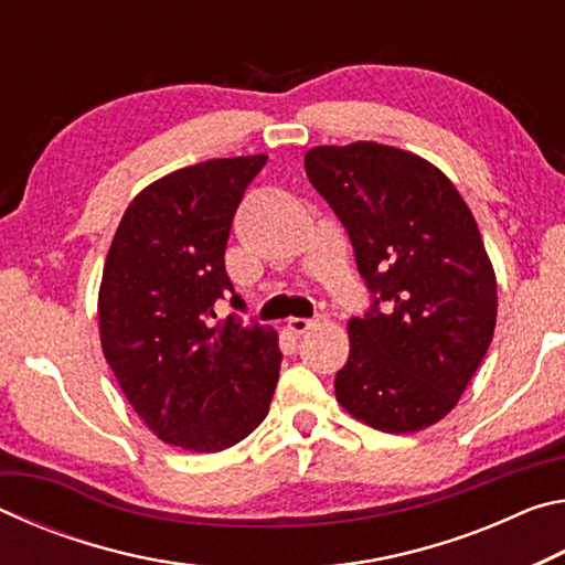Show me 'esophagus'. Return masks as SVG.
<instances>
[{
	"instance_id": "34e87169",
	"label": "esophagus",
	"mask_w": 565,
	"mask_h": 565,
	"mask_svg": "<svg viewBox=\"0 0 565 565\" xmlns=\"http://www.w3.org/2000/svg\"><path fill=\"white\" fill-rule=\"evenodd\" d=\"M317 319H299V317H291L289 321H286V327H289L294 333H306L309 329L317 327Z\"/></svg>"
}]
</instances>
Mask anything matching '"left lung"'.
Returning <instances> with one entry per match:
<instances>
[{
  "label": "left lung",
  "instance_id": "1",
  "mask_svg": "<svg viewBox=\"0 0 565 565\" xmlns=\"http://www.w3.org/2000/svg\"><path fill=\"white\" fill-rule=\"evenodd\" d=\"M303 167L374 296L349 321L339 404L386 434L438 424L481 366L499 309L471 209L431 161L376 141L313 147Z\"/></svg>",
  "mask_w": 565,
  "mask_h": 565
}]
</instances>
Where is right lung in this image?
<instances>
[{"label":"right lung","mask_w":565,"mask_h":565,"mask_svg":"<svg viewBox=\"0 0 565 565\" xmlns=\"http://www.w3.org/2000/svg\"><path fill=\"white\" fill-rule=\"evenodd\" d=\"M266 154L209 159L161 177L134 196L104 264V359L139 418L161 441L216 454L269 414L281 351L271 327L216 317L242 296L224 252L236 206Z\"/></svg>","instance_id":"right-lung-1"}]
</instances>
